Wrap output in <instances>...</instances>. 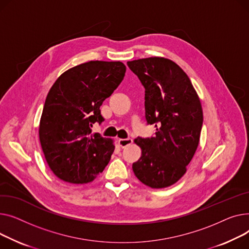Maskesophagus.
Wrapping results in <instances>:
<instances>
[{
	"instance_id": "1",
	"label": "esophagus",
	"mask_w": 249,
	"mask_h": 249,
	"mask_svg": "<svg viewBox=\"0 0 249 249\" xmlns=\"http://www.w3.org/2000/svg\"><path fill=\"white\" fill-rule=\"evenodd\" d=\"M131 142H133V140H131L130 138H127V139H120L119 140V143L122 148H124L126 147L127 144H130Z\"/></svg>"
}]
</instances>
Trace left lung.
I'll return each mask as SVG.
<instances>
[{
  "instance_id": "obj_1",
  "label": "left lung",
  "mask_w": 249,
  "mask_h": 249,
  "mask_svg": "<svg viewBox=\"0 0 249 249\" xmlns=\"http://www.w3.org/2000/svg\"><path fill=\"white\" fill-rule=\"evenodd\" d=\"M127 66L144 87L145 120L157 127L155 137L135 140L142 156L133 171L144 185L166 188L184 176L197 150L201 102L188 75L167 58H143Z\"/></svg>"
}]
</instances>
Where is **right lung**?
<instances>
[{"label": "right lung", "instance_id": "add662e5", "mask_svg": "<svg viewBox=\"0 0 249 249\" xmlns=\"http://www.w3.org/2000/svg\"><path fill=\"white\" fill-rule=\"evenodd\" d=\"M125 69L120 61H89L68 69L52 85L39 139L47 164L59 179L89 183L108 164L113 142L92 134L91 126L105 121L99 107L118 89Z\"/></svg>", "mask_w": 249, "mask_h": 249}]
</instances>
